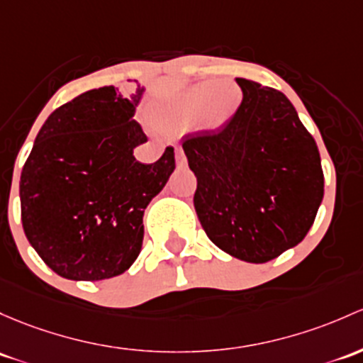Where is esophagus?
Segmentation results:
<instances>
[{
  "label": "esophagus",
  "mask_w": 363,
  "mask_h": 363,
  "mask_svg": "<svg viewBox=\"0 0 363 363\" xmlns=\"http://www.w3.org/2000/svg\"><path fill=\"white\" fill-rule=\"evenodd\" d=\"M175 162H177L179 167L186 165V155L182 151V147H175Z\"/></svg>",
  "instance_id": "obj_1"
}]
</instances>
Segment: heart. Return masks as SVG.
<instances>
[{"label": "heart", "mask_w": 363, "mask_h": 363, "mask_svg": "<svg viewBox=\"0 0 363 363\" xmlns=\"http://www.w3.org/2000/svg\"><path fill=\"white\" fill-rule=\"evenodd\" d=\"M240 104L242 90L233 83H200L182 94L169 111L160 116V123L167 128H189L208 118L213 125H223L231 120Z\"/></svg>", "instance_id": "heart-1"}]
</instances>
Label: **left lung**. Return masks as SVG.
<instances>
[{
  "label": "left lung",
  "mask_w": 363,
  "mask_h": 363,
  "mask_svg": "<svg viewBox=\"0 0 363 363\" xmlns=\"http://www.w3.org/2000/svg\"><path fill=\"white\" fill-rule=\"evenodd\" d=\"M240 108L217 132L188 135L194 211L212 243L247 262H268L303 242L323 198L315 139L281 91L236 78Z\"/></svg>",
  "instance_id": "8db88e82"
}]
</instances>
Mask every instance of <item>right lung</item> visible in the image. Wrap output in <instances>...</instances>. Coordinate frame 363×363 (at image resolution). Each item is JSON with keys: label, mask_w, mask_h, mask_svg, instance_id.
I'll return each instance as SVG.
<instances>
[{"label": "right lung", "mask_w": 363, "mask_h": 363, "mask_svg": "<svg viewBox=\"0 0 363 363\" xmlns=\"http://www.w3.org/2000/svg\"><path fill=\"white\" fill-rule=\"evenodd\" d=\"M143 94L140 85L128 97L113 85L89 90L38 132L18 186L22 226L60 277L106 280L139 255L144 211L175 169L174 147L150 165L133 156L147 140L133 120Z\"/></svg>", "instance_id": "1"}]
</instances>
